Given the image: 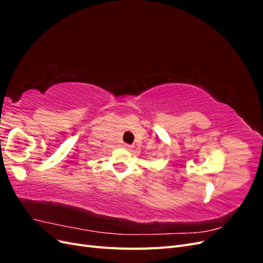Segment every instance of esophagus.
I'll list each match as a JSON object with an SVG mask.
<instances>
[{
    "label": "esophagus",
    "mask_w": 263,
    "mask_h": 263,
    "mask_svg": "<svg viewBox=\"0 0 263 263\" xmlns=\"http://www.w3.org/2000/svg\"><path fill=\"white\" fill-rule=\"evenodd\" d=\"M123 146H124V148H126V149H132V146H129V145H127V144H124Z\"/></svg>",
    "instance_id": "esophagus-1"
}]
</instances>
